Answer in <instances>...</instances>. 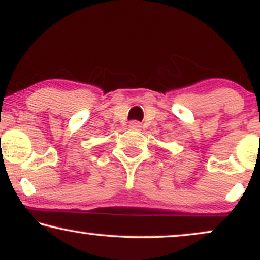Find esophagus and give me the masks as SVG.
Here are the masks:
<instances>
[{
	"label": "esophagus",
	"mask_w": 260,
	"mask_h": 260,
	"mask_svg": "<svg viewBox=\"0 0 260 260\" xmlns=\"http://www.w3.org/2000/svg\"><path fill=\"white\" fill-rule=\"evenodd\" d=\"M140 127H142V126H140V123H139L138 121H132V122H131V123H129V128H131V129H139Z\"/></svg>",
	"instance_id": "34e87169"
}]
</instances>
